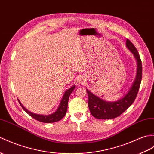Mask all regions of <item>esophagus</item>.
I'll return each mask as SVG.
<instances>
[{
	"mask_svg": "<svg viewBox=\"0 0 154 154\" xmlns=\"http://www.w3.org/2000/svg\"><path fill=\"white\" fill-rule=\"evenodd\" d=\"M85 78L83 77H79L78 79H77V83L79 84H80V85L83 84L85 83Z\"/></svg>",
	"mask_w": 154,
	"mask_h": 154,
	"instance_id": "1",
	"label": "esophagus"
}]
</instances>
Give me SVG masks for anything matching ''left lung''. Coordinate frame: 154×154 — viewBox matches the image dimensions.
I'll use <instances>...</instances> for the list:
<instances>
[{
	"instance_id": "obj_1",
	"label": "left lung",
	"mask_w": 154,
	"mask_h": 154,
	"mask_svg": "<svg viewBox=\"0 0 154 154\" xmlns=\"http://www.w3.org/2000/svg\"><path fill=\"white\" fill-rule=\"evenodd\" d=\"M126 42L127 48L133 53L137 60V77L128 93L123 98L117 102H108L103 101L88 90H87L88 95V106L89 109L92 115L97 119H109L119 116L132 105L137 96L142 77V63L140 55L134 45L128 39H127Z\"/></svg>"
}]
</instances>
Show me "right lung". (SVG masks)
I'll list each match as a JSON object with an SVG mask.
<instances>
[{
	"label": "right lung",
	"mask_w": 154,
	"mask_h": 154,
	"mask_svg": "<svg viewBox=\"0 0 154 154\" xmlns=\"http://www.w3.org/2000/svg\"><path fill=\"white\" fill-rule=\"evenodd\" d=\"M74 88H75V86H73L72 87H71L67 91H66L58 109H57L54 113L49 116L37 115V114L33 113L30 112H29L27 109L24 108L23 106L21 104V102L19 100L18 102L20 103V106H21V108L23 109L25 112L27 113L30 116L34 118L35 119H36L38 121H41V122H42V123H54L61 120L64 116H65L67 112V104H68L69 97L70 94H71V92H73Z\"/></svg>",
	"instance_id": "obj_1"
}]
</instances>
